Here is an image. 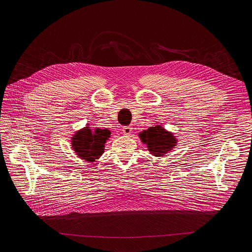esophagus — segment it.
<instances>
[{
  "label": "esophagus",
  "mask_w": 252,
  "mask_h": 252,
  "mask_svg": "<svg viewBox=\"0 0 252 252\" xmlns=\"http://www.w3.org/2000/svg\"><path fill=\"white\" fill-rule=\"evenodd\" d=\"M122 131H123V133H124L125 135H129L130 133L132 132V127H131V126H125V127H123Z\"/></svg>",
  "instance_id": "1"
}]
</instances>
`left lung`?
<instances>
[{
    "label": "left lung",
    "mask_w": 252,
    "mask_h": 252,
    "mask_svg": "<svg viewBox=\"0 0 252 252\" xmlns=\"http://www.w3.org/2000/svg\"><path fill=\"white\" fill-rule=\"evenodd\" d=\"M138 136L142 143L147 146L149 152L155 157L164 156L170 152L178 143L176 136L160 125L144 130Z\"/></svg>",
    "instance_id": "obj_1"
}]
</instances>
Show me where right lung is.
I'll return each mask as SVG.
<instances>
[{
  "mask_svg": "<svg viewBox=\"0 0 252 252\" xmlns=\"http://www.w3.org/2000/svg\"><path fill=\"white\" fill-rule=\"evenodd\" d=\"M89 126L90 124L72 135L71 147L77 157L93 163L104 153V145L110 137V131L100 128L93 130Z\"/></svg>",
  "mask_w": 252,
  "mask_h": 252,
  "instance_id": "right-lung-1",
  "label": "right lung"
}]
</instances>
